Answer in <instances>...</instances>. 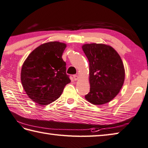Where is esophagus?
<instances>
[{"mask_svg":"<svg viewBox=\"0 0 148 148\" xmlns=\"http://www.w3.org/2000/svg\"><path fill=\"white\" fill-rule=\"evenodd\" d=\"M73 78H74V79L75 81H76V80L78 79V78H79V77H78L77 75H74V76H73Z\"/></svg>","mask_w":148,"mask_h":148,"instance_id":"obj_1","label":"esophagus"}]
</instances>
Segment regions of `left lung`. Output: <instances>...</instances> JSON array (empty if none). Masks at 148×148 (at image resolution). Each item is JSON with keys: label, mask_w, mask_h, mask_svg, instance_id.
Here are the masks:
<instances>
[{"label": "left lung", "mask_w": 148, "mask_h": 148, "mask_svg": "<svg viewBox=\"0 0 148 148\" xmlns=\"http://www.w3.org/2000/svg\"><path fill=\"white\" fill-rule=\"evenodd\" d=\"M82 49L89 62L90 92L85 99L101 105L119 94L125 77L123 63L117 51L102 43H87Z\"/></svg>", "instance_id": "obj_1"}]
</instances>
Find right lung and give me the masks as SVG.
<instances>
[{
    "mask_svg": "<svg viewBox=\"0 0 148 148\" xmlns=\"http://www.w3.org/2000/svg\"><path fill=\"white\" fill-rule=\"evenodd\" d=\"M65 48L66 44L59 42L43 43L31 52L22 65L23 87L29 97L39 105L56 101L71 82L62 58Z\"/></svg>",
    "mask_w": 148,
    "mask_h": 148,
    "instance_id": "right-lung-1",
    "label": "right lung"
}]
</instances>
